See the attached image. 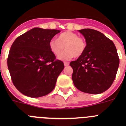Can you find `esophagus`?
<instances>
[{
  "instance_id": "obj_1",
  "label": "esophagus",
  "mask_w": 126,
  "mask_h": 126,
  "mask_svg": "<svg viewBox=\"0 0 126 126\" xmlns=\"http://www.w3.org/2000/svg\"><path fill=\"white\" fill-rule=\"evenodd\" d=\"M64 65H65V67H67V66H68V65H69V62H64Z\"/></svg>"
}]
</instances>
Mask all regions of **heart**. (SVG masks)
<instances>
[{"label": "heart", "instance_id": "heart-1", "mask_svg": "<svg viewBox=\"0 0 126 126\" xmlns=\"http://www.w3.org/2000/svg\"><path fill=\"white\" fill-rule=\"evenodd\" d=\"M86 43L84 39L79 37L75 33L66 32L61 33L57 40L52 39L49 42V48L55 56H59L65 48L66 50L59 57L62 61H68L81 56L84 53Z\"/></svg>", "mask_w": 126, "mask_h": 126}]
</instances>
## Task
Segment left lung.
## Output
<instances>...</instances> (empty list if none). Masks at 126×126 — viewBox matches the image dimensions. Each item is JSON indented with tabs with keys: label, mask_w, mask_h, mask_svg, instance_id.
<instances>
[{
	"label": "left lung",
	"mask_w": 126,
	"mask_h": 126,
	"mask_svg": "<svg viewBox=\"0 0 126 126\" xmlns=\"http://www.w3.org/2000/svg\"><path fill=\"white\" fill-rule=\"evenodd\" d=\"M85 38L84 53L70 65L73 69V83L84 93L100 94L113 83L119 65L114 43L101 32L93 29L79 30Z\"/></svg>",
	"instance_id": "1"
}]
</instances>
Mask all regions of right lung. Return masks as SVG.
<instances>
[{"label":"right lung","instance_id":"1","mask_svg":"<svg viewBox=\"0 0 126 126\" xmlns=\"http://www.w3.org/2000/svg\"><path fill=\"white\" fill-rule=\"evenodd\" d=\"M60 32L34 28L13 43L7 66L13 84L22 94L41 97L54 89L64 65L62 61L55 60L49 48V42Z\"/></svg>","mask_w":126,"mask_h":126}]
</instances>
